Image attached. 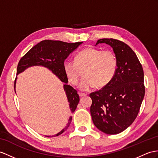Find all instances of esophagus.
Segmentation results:
<instances>
[{"mask_svg": "<svg viewBox=\"0 0 158 158\" xmlns=\"http://www.w3.org/2000/svg\"><path fill=\"white\" fill-rule=\"evenodd\" d=\"M78 94L80 97H85L86 96V94L85 93H82V92H78Z\"/></svg>", "mask_w": 158, "mask_h": 158, "instance_id": "1", "label": "esophagus"}]
</instances>
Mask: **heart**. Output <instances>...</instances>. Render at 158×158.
Wrapping results in <instances>:
<instances>
[{"label": "heart", "mask_w": 158, "mask_h": 158, "mask_svg": "<svg viewBox=\"0 0 158 158\" xmlns=\"http://www.w3.org/2000/svg\"><path fill=\"white\" fill-rule=\"evenodd\" d=\"M118 63L114 53L109 49L89 47L78 52L74 61L66 60L63 63V71L68 81L76 85L81 73L83 77L80 88L88 90L95 85L98 88L106 86L113 79Z\"/></svg>", "instance_id": "b5f03b06"}]
</instances>
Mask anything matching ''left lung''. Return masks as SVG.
I'll return each mask as SVG.
<instances>
[{
  "instance_id": "left-lung-1",
  "label": "left lung",
  "mask_w": 158,
  "mask_h": 158,
  "mask_svg": "<svg viewBox=\"0 0 158 158\" xmlns=\"http://www.w3.org/2000/svg\"><path fill=\"white\" fill-rule=\"evenodd\" d=\"M113 48L118 67L113 79L102 89L92 92L90 114L94 125L103 133L123 131L135 120L145 95L144 74L132 49L118 40L101 39Z\"/></svg>"
}]
</instances>
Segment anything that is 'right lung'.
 <instances>
[{"label":"right lung","instance_id":"obj_1","mask_svg":"<svg viewBox=\"0 0 158 158\" xmlns=\"http://www.w3.org/2000/svg\"><path fill=\"white\" fill-rule=\"evenodd\" d=\"M82 43V42H76V43L70 44L61 41L49 40L41 41L39 44L33 46L19 60L17 66V74L23 72L26 68L30 66H43L52 70L53 74H56L61 80V82L66 84L68 83V80L63 71V63L64 60L70 55V53L78 48ZM16 78L15 80V88ZM64 90L66 91L68 102L70 103L69 105H70L71 112H74L80 101L78 92L74 88L68 84H64ZM72 119V117L70 116L66 127L61 130L60 133L52 137L58 136L63 133L70 126ZM46 137H49V136Z\"/></svg>","mask_w":158,"mask_h":158}]
</instances>
